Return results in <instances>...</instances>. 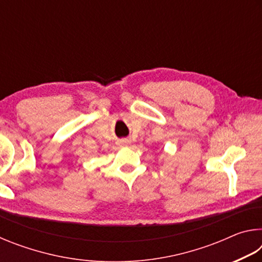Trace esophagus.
<instances>
[{
    "label": "esophagus",
    "instance_id": "34e87169",
    "mask_svg": "<svg viewBox=\"0 0 262 262\" xmlns=\"http://www.w3.org/2000/svg\"><path fill=\"white\" fill-rule=\"evenodd\" d=\"M122 142H125V143H126V142H127V141H122Z\"/></svg>",
    "mask_w": 262,
    "mask_h": 262
}]
</instances>
